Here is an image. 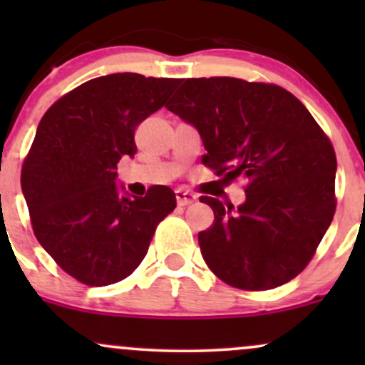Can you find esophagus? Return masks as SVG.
<instances>
[{
    "instance_id": "1",
    "label": "esophagus",
    "mask_w": 365,
    "mask_h": 365,
    "mask_svg": "<svg viewBox=\"0 0 365 365\" xmlns=\"http://www.w3.org/2000/svg\"><path fill=\"white\" fill-rule=\"evenodd\" d=\"M175 194H177L178 206H188V204H192L197 199V197L192 194V192L183 190V188H178V190L175 192Z\"/></svg>"
}]
</instances>
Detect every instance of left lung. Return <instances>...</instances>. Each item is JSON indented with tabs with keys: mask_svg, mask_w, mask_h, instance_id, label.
I'll use <instances>...</instances> for the list:
<instances>
[{
	"mask_svg": "<svg viewBox=\"0 0 365 365\" xmlns=\"http://www.w3.org/2000/svg\"><path fill=\"white\" fill-rule=\"evenodd\" d=\"M166 108L199 130L204 166L245 183L237 209L200 197L215 211L199 233L209 269L250 292L302 273L336 209V154L307 108L274 83L233 77L187 78Z\"/></svg>",
	"mask_w": 365,
	"mask_h": 365,
	"instance_id": "8db88e82",
	"label": "left lung"
}]
</instances>
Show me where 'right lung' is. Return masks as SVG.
Returning <instances> with one entry per match:
<instances>
[{
	"label": "right lung",
	"instance_id": "1",
	"mask_svg": "<svg viewBox=\"0 0 365 365\" xmlns=\"http://www.w3.org/2000/svg\"><path fill=\"white\" fill-rule=\"evenodd\" d=\"M178 78L111 73L61 96L44 113L22 166V192L39 244L89 287L121 282L177 207L170 187L121 195L116 165L137 153V125L165 106Z\"/></svg>",
	"mask_w": 365,
	"mask_h": 365
}]
</instances>
